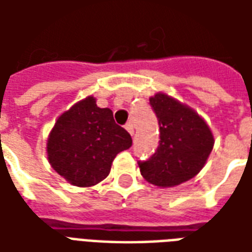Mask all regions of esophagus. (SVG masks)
<instances>
[{
  "label": "esophagus",
  "instance_id": "esophagus-1",
  "mask_svg": "<svg viewBox=\"0 0 252 252\" xmlns=\"http://www.w3.org/2000/svg\"><path fill=\"white\" fill-rule=\"evenodd\" d=\"M126 129L128 132H129V135H131V136H133V124H132V123H128V124H126Z\"/></svg>",
  "mask_w": 252,
  "mask_h": 252
}]
</instances>
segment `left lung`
<instances>
[{
    "label": "left lung",
    "instance_id": "8db88e82",
    "mask_svg": "<svg viewBox=\"0 0 252 252\" xmlns=\"http://www.w3.org/2000/svg\"><path fill=\"white\" fill-rule=\"evenodd\" d=\"M159 124V146L139 160L142 175L154 185L171 188L189 181L204 167L213 148L209 126L194 110L163 93L150 98Z\"/></svg>",
    "mask_w": 252,
    "mask_h": 252
}]
</instances>
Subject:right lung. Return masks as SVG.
<instances>
[{
    "instance_id": "1",
    "label": "right lung",
    "mask_w": 252,
    "mask_h": 252,
    "mask_svg": "<svg viewBox=\"0 0 252 252\" xmlns=\"http://www.w3.org/2000/svg\"><path fill=\"white\" fill-rule=\"evenodd\" d=\"M131 146V135L116 124L113 112L88 97L58 119L47 153L58 174L71 185L88 188L105 180L116 155Z\"/></svg>"
}]
</instances>
